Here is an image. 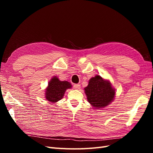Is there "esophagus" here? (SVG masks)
Wrapping results in <instances>:
<instances>
[{"mask_svg": "<svg viewBox=\"0 0 153 153\" xmlns=\"http://www.w3.org/2000/svg\"><path fill=\"white\" fill-rule=\"evenodd\" d=\"M73 87H74V89H79L80 88V84H74Z\"/></svg>", "mask_w": 153, "mask_h": 153, "instance_id": "34e87169", "label": "esophagus"}]
</instances>
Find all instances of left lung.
<instances>
[{
    "instance_id": "1",
    "label": "left lung",
    "mask_w": 153,
    "mask_h": 153,
    "mask_svg": "<svg viewBox=\"0 0 153 153\" xmlns=\"http://www.w3.org/2000/svg\"><path fill=\"white\" fill-rule=\"evenodd\" d=\"M84 90L89 103L98 108L109 105L114 100L115 94L110 82L103 80L100 75L91 78Z\"/></svg>"
}]
</instances>
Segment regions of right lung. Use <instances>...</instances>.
<instances>
[{
  "mask_svg": "<svg viewBox=\"0 0 153 153\" xmlns=\"http://www.w3.org/2000/svg\"><path fill=\"white\" fill-rule=\"evenodd\" d=\"M71 88V85L67 81H60L57 76L53 77L48 83L45 91V97L50 102L56 103L61 100L65 91Z\"/></svg>",
  "mask_w": 153,
  "mask_h": 153,
  "instance_id": "1",
  "label": "right lung"
}]
</instances>
